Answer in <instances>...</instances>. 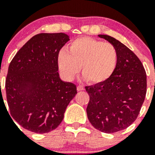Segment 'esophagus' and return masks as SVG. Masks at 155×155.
Instances as JSON below:
<instances>
[{
	"label": "esophagus",
	"instance_id": "esophagus-1",
	"mask_svg": "<svg viewBox=\"0 0 155 155\" xmlns=\"http://www.w3.org/2000/svg\"><path fill=\"white\" fill-rule=\"evenodd\" d=\"M84 90V87L82 85H78L77 86V91H82Z\"/></svg>",
	"mask_w": 155,
	"mask_h": 155
}]
</instances>
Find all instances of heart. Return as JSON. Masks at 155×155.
<instances>
[{
    "instance_id": "b5f03b06",
    "label": "heart",
    "mask_w": 155,
    "mask_h": 155,
    "mask_svg": "<svg viewBox=\"0 0 155 155\" xmlns=\"http://www.w3.org/2000/svg\"><path fill=\"white\" fill-rule=\"evenodd\" d=\"M68 48L69 52L61 50L58 57V68L67 81L76 77L81 66L84 79L100 84L108 80L117 67L118 51L110 42L80 37L72 41Z\"/></svg>"
}]
</instances>
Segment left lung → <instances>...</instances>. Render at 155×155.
Returning <instances> with one entry per match:
<instances>
[{
  "instance_id": "1",
  "label": "left lung",
  "mask_w": 155,
  "mask_h": 155,
  "mask_svg": "<svg viewBox=\"0 0 155 155\" xmlns=\"http://www.w3.org/2000/svg\"><path fill=\"white\" fill-rule=\"evenodd\" d=\"M98 36L115 46L119 60L108 80L85 86L90 98L86 112L94 128L114 133L130 127L137 118L146 94V73L139 58L123 43L107 35Z\"/></svg>"
}]
</instances>
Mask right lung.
<instances>
[{
  "label": "right lung",
  "instance_id": "obj_1",
  "mask_svg": "<svg viewBox=\"0 0 155 155\" xmlns=\"http://www.w3.org/2000/svg\"><path fill=\"white\" fill-rule=\"evenodd\" d=\"M69 40L62 32L35 35L10 62L7 104L12 117L25 130L35 133L55 130L77 94L76 85L61 80L58 72L60 50Z\"/></svg>",
  "mask_w": 155,
  "mask_h": 155
}]
</instances>
